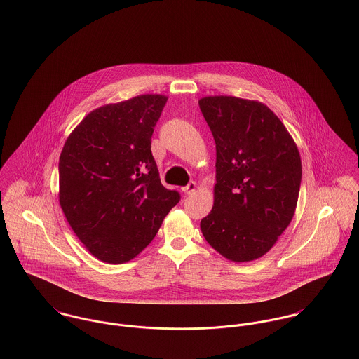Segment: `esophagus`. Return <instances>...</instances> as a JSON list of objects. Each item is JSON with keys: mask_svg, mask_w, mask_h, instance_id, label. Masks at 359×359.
I'll return each mask as SVG.
<instances>
[{"mask_svg": "<svg viewBox=\"0 0 359 359\" xmlns=\"http://www.w3.org/2000/svg\"><path fill=\"white\" fill-rule=\"evenodd\" d=\"M196 190H197L196 182H190L187 186H184V187L182 189V191H183L184 194H193Z\"/></svg>", "mask_w": 359, "mask_h": 359, "instance_id": "obj_1", "label": "esophagus"}]
</instances>
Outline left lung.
I'll return each instance as SVG.
<instances>
[{"mask_svg":"<svg viewBox=\"0 0 359 359\" xmlns=\"http://www.w3.org/2000/svg\"><path fill=\"white\" fill-rule=\"evenodd\" d=\"M198 103L216 143L215 202L201 231L229 260L259 259L294 215L302 183L299 150L263 103L234 96H208Z\"/></svg>","mask_w":359,"mask_h":359,"instance_id":"8db88e82","label":"left lung"}]
</instances>
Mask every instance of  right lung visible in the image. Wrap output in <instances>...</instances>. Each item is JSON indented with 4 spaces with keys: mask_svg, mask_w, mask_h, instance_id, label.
<instances>
[{
    "mask_svg": "<svg viewBox=\"0 0 359 359\" xmlns=\"http://www.w3.org/2000/svg\"><path fill=\"white\" fill-rule=\"evenodd\" d=\"M168 97L140 95L89 113L59 158V202L86 249L120 264L139 255L180 201L161 184L151 153Z\"/></svg>",
    "mask_w": 359,
    "mask_h": 359,
    "instance_id": "add662e5",
    "label": "right lung"
}]
</instances>
